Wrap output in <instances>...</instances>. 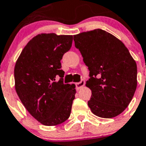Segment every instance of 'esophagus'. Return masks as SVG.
<instances>
[{
  "label": "esophagus",
  "instance_id": "1",
  "mask_svg": "<svg viewBox=\"0 0 146 146\" xmlns=\"http://www.w3.org/2000/svg\"><path fill=\"white\" fill-rule=\"evenodd\" d=\"M85 84V82L84 80H82L80 82H78V83L76 84V90H80L82 87L84 86Z\"/></svg>",
  "mask_w": 146,
  "mask_h": 146
}]
</instances>
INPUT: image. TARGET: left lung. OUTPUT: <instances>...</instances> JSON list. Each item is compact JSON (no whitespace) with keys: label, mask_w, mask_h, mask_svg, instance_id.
Returning <instances> with one entry per match:
<instances>
[{"label":"left lung","mask_w":146,"mask_h":146,"mask_svg":"<svg viewBox=\"0 0 146 146\" xmlns=\"http://www.w3.org/2000/svg\"><path fill=\"white\" fill-rule=\"evenodd\" d=\"M73 40L90 70L86 86L92 91L87 103L91 111L103 118L116 117L136 90V62L122 42L101 29L73 35Z\"/></svg>","instance_id":"8db88e82"}]
</instances>
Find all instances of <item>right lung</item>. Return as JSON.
<instances>
[{
    "label": "right lung",
    "mask_w": 146,
    "mask_h": 146,
    "mask_svg": "<svg viewBox=\"0 0 146 146\" xmlns=\"http://www.w3.org/2000/svg\"><path fill=\"white\" fill-rule=\"evenodd\" d=\"M72 42V35L40 34L27 43L15 64L17 96L29 113L45 126L64 122L71 112L76 86L63 84L60 61ZM56 75L60 77L58 82Z\"/></svg>",
    "instance_id": "add662e5"
}]
</instances>
